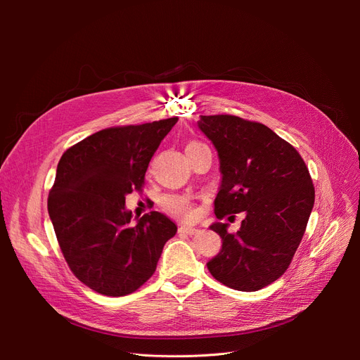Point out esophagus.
<instances>
[{"instance_id":"esophagus-1","label":"esophagus","mask_w":360,"mask_h":360,"mask_svg":"<svg viewBox=\"0 0 360 360\" xmlns=\"http://www.w3.org/2000/svg\"><path fill=\"white\" fill-rule=\"evenodd\" d=\"M179 233H185V235H194L197 232L195 228H193V226H181V228L178 229Z\"/></svg>"}]
</instances>
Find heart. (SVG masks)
<instances>
[{
    "label": "heart",
    "instance_id": "1",
    "mask_svg": "<svg viewBox=\"0 0 360 360\" xmlns=\"http://www.w3.org/2000/svg\"><path fill=\"white\" fill-rule=\"evenodd\" d=\"M197 144H200V143H191L188 146H197ZM165 205H166V209L169 212L179 214L185 219H191L194 216V210L191 207V202H190V200L185 198V197H169V198H166Z\"/></svg>",
    "mask_w": 360,
    "mask_h": 360
}]
</instances>
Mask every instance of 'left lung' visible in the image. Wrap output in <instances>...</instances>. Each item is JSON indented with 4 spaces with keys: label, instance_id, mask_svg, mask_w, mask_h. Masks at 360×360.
I'll return each mask as SVG.
<instances>
[{
    "label": "left lung",
    "instance_id": "8db88e82",
    "mask_svg": "<svg viewBox=\"0 0 360 360\" xmlns=\"http://www.w3.org/2000/svg\"><path fill=\"white\" fill-rule=\"evenodd\" d=\"M197 124L217 150L216 217L245 212L236 233H229V223L210 224L221 250L207 269L231 289L259 290L288 270L305 233L315 200L308 167L262 124L233 115H201Z\"/></svg>",
    "mask_w": 360,
    "mask_h": 360
}]
</instances>
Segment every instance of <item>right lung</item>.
<instances>
[{
	"label": "right lung",
	"mask_w": 360,
	"mask_h": 360,
	"mask_svg": "<svg viewBox=\"0 0 360 360\" xmlns=\"http://www.w3.org/2000/svg\"><path fill=\"white\" fill-rule=\"evenodd\" d=\"M178 118L94 132L63 155L48 213L68 267L91 290L125 296L153 276L176 233L166 214L132 220L125 197L140 190L162 140Z\"/></svg>",
	"instance_id": "obj_1"
}]
</instances>
